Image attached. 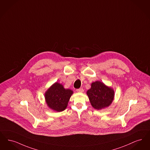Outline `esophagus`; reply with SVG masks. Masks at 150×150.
<instances>
[{
	"instance_id": "obj_1",
	"label": "esophagus",
	"mask_w": 150,
	"mask_h": 150,
	"mask_svg": "<svg viewBox=\"0 0 150 150\" xmlns=\"http://www.w3.org/2000/svg\"><path fill=\"white\" fill-rule=\"evenodd\" d=\"M76 91H77V92H83L84 90H83V88H78V89H77V90H76Z\"/></svg>"
}]
</instances>
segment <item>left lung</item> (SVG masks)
I'll use <instances>...</instances> for the list:
<instances>
[{"mask_svg": "<svg viewBox=\"0 0 150 150\" xmlns=\"http://www.w3.org/2000/svg\"><path fill=\"white\" fill-rule=\"evenodd\" d=\"M90 103L92 107L100 110L109 106L114 98V91L110 87L100 81L91 83V87L87 91Z\"/></svg>", "mask_w": 150, "mask_h": 150, "instance_id": "8db88e82", "label": "left lung"}]
</instances>
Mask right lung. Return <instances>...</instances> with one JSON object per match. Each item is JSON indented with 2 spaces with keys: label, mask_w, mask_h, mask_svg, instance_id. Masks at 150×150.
<instances>
[{
  "label": "right lung",
  "mask_w": 150,
  "mask_h": 150,
  "mask_svg": "<svg viewBox=\"0 0 150 150\" xmlns=\"http://www.w3.org/2000/svg\"><path fill=\"white\" fill-rule=\"evenodd\" d=\"M73 93L71 90L65 89L62 84L55 82L45 93L46 103L53 110L62 111L67 107Z\"/></svg>",
  "instance_id": "1"
}]
</instances>
